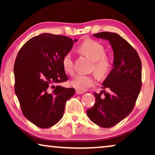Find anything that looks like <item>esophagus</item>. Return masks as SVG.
Wrapping results in <instances>:
<instances>
[{
  "mask_svg": "<svg viewBox=\"0 0 155 155\" xmlns=\"http://www.w3.org/2000/svg\"><path fill=\"white\" fill-rule=\"evenodd\" d=\"M75 93H76V94H84V92H82V91H80V90H76Z\"/></svg>",
  "mask_w": 155,
  "mask_h": 155,
  "instance_id": "1",
  "label": "esophagus"
}]
</instances>
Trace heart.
I'll list each match as a JSON object with an SVG mask.
<instances>
[{
	"label": "heart",
	"instance_id": "1",
	"mask_svg": "<svg viewBox=\"0 0 155 155\" xmlns=\"http://www.w3.org/2000/svg\"><path fill=\"white\" fill-rule=\"evenodd\" d=\"M78 51L93 61V69L99 76H104L109 73L111 67V60L105 56V50L102 44L94 40H86L78 47ZM62 65L65 73H73V60L71 52L64 55ZM94 78L92 75L78 74L71 81V84L78 90H86L94 85Z\"/></svg>",
	"mask_w": 155,
	"mask_h": 155
}]
</instances>
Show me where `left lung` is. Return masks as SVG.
<instances>
[{"label":"left lung","instance_id":"left-lung-1","mask_svg":"<svg viewBox=\"0 0 155 155\" xmlns=\"http://www.w3.org/2000/svg\"><path fill=\"white\" fill-rule=\"evenodd\" d=\"M98 39L108 40L114 51L113 66L102 83L103 94L94 93V107L87 111L93 123L111 128L126 118L134 108L142 82L140 58L132 46L117 33L94 34Z\"/></svg>","mask_w":155,"mask_h":155}]
</instances>
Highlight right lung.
Instances as JSON below:
<instances>
[{
    "label": "right lung",
    "instance_id": "add662e5",
    "mask_svg": "<svg viewBox=\"0 0 155 155\" xmlns=\"http://www.w3.org/2000/svg\"><path fill=\"white\" fill-rule=\"evenodd\" d=\"M78 39L44 33L34 37L19 51L14 65L15 92L24 116L39 128L56 124L75 89L51 86L68 80L64 55Z\"/></svg>",
    "mask_w": 155,
    "mask_h": 155
}]
</instances>
